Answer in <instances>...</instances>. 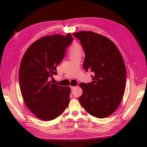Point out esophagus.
<instances>
[{"label": "esophagus", "mask_w": 147, "mask_h": 147, "mask_svg": "<svg viewBox=\"0 0 147 147\" xmlns=\"http://www.w3.org/2000/svg\"><path fill=\"white\" fill-rule=\"evenodd\" d=\"M70 88H71V90L73 91V90H74V89L75 88V86H70Z\"/></svg>", "instance_id": "34e87169"}]
</instances>
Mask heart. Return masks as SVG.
I'll use <instances>...</instances> for the list:
<instances>
[{
	"mask_svg": "<svg viewBox=\"0 0 147 147\" xmlns=\"http://www.w3.org/2000/svg\"><path fill=\"white\" fill-rule=\"evenodd\" d=\"M83 51L82 47L77 42H74L69 48V55L70 59L75 57L82 56Z\"/></svg>",
	"mask_w": 147,
	"mask_h": 147,
	"instance_id": "obj_1",
	"label": "heart"
}]
</instances>
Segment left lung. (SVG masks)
I'll use <instances>...</instances> for the list:
<instances>
[{"label": "left lung", "mask_w": 147, "mask_h": 147, "mask_svg": "<svg viewBox=\"0 0 147 147\" xmlns=\"http://www.w3.org/2000/svg\"><path fill=\"white\" fill-rule=\"evenodd\" d=\"M73 35L84 51V69L94 73L91 83L80 84V103L92 116L107 117L118 109L124 93L126 70L121 53L112 40L99 34L84 30Z\"/></svg>", "instance_id": "obj_1"}]
</instances>
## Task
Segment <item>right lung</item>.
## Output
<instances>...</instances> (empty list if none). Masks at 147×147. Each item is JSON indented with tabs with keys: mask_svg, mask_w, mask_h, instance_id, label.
Wrapping results in <instances>:
<instances>
[{
	"mask_svg": "<svg viewBox=\"0 0 147 147\" xmlns=\"http://www.w3.org/2000/svg\"><path fill=\"white\" fill-rule=\"evenodd\" d=\"M73 40L70 33L41 37L28 48L21 59L19 83L22 97L31 112L44 121L58 117L69 104L70 88L51 83L49 77L57 74L56 67Z\"/></svg>",
	"mask_w": 147,
	"mask_h": 147,
	"instance_id": "1",
	"label": "right lung"
}]
</instances>
